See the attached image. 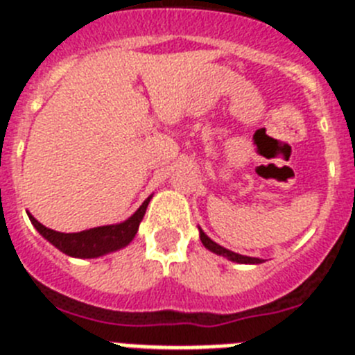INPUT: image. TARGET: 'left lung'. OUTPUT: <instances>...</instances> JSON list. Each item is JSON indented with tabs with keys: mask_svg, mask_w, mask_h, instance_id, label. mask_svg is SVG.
I'll return each instance as SVG.
<instances>
[{
	"mask_svg": "<svg viewBox=\"0 0 355 355\" xmlns=\"http://www.w3.org/2000/svg\"><path fill=\"white\" fill-rule=\"evenodd\" d=\"M199 238H200V241H202V245H205L206 249L211 250V252H215V254H218V256H224V258H227L229 261L243 263V265H259V263H263V259H259V258L241 256V254L233 252V250H229V249H225V247L218 245V243H215V241H213L211 238H209L208 234H206L200 227H199Z\"/></svg>",
	"mask_w": 355,
	"mask_h": 355,
	"instance_id": "obj_1",
	"label": "left lung"
}]
</instances>
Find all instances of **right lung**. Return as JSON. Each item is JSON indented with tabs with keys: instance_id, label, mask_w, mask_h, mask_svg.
<instances>
[{
	"instance_id": "1",
	"label": "right lung",
	"mask_w": 355,
	"mask_h": 355,
	"mask_svg": "<svg viewBox=\"0 0 355 355\" xmlns=\"http://www.w3.org/2000/svg\"><path fill=\"white\" fill-rule=\"evenodd\" d=\"M150 199H153V196L147 197L142 206L128 220L121 222V224L101 225V227L87 229V231H80V233L53 231V229L40 224L31 213H28V216H30L31 224L35 225L37 231L60 252L67 254L71 258L92 259L130 245V241L133 240L137 231H139V225L142 222L144 215H146L147 205H149Z\"/></svg>"
}]
</instances>
